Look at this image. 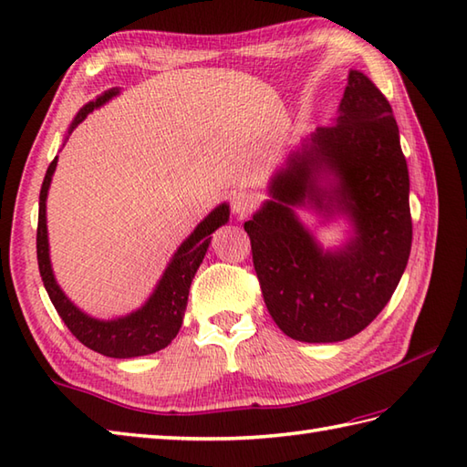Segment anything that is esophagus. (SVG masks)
I'll return each instance as SVG.
<instances>
[{"instance_id":"obj_1","label":"esophagus","mask_w":467,"mask_h":467,"mask_svg":"<svg viewBox=\"0 0 467 467\" xmlns=\"http://www.w3.org/2000/svg\"><path fill=\"white\" fill-rule=\"evenodd\" d=\"M254 204H256V198H254V194L249 192V191H239V192H234L233 198H231L233 213H234L236 216H241V218L249 214V213L253 211V208H254Z\"/></svg>"}]
</instances>
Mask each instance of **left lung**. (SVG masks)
Here are the masks:
<instances>
[{"instance_id":"obj_1","label":"left lung","mask_w":467,"mask_h":467,"mask_svg":"<svg viewBox=\"0 0 467 467\" xmlns=\"http://www.w3.org/2000/svg\"><path fill=\"white\" fill-rule=\"evenodd\" d=\"M244 223L265 305L295 341L337 343L363 331L398 289L411 251L410 172L387 98L351 69L333 124L303 140ZM306 205L345 217L352 234L323 250L299 221Z\"/></svg>"}]
</instances>
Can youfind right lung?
Returning a JSON list of instances; mask_svg holds the SVG:
<instances>
[{
	"instance_id": "add662e5",
	"label": "right lung",
	"mask_w": 467,
	"mask_h": 467,
	"mask_svg": "<svg viewBox=\"0 0 467 467\" xmlns=\"http://www.w3.org/2000/svg\"><path fill=\"white\" fill-rule=\"evenodd\" d=\"M120 94L118 88L106 90L96 100L88 102L80 108L67 128V136L74 132V128L80 124L84 118L94 112L96 108L110 102L114 96ZM66 136V138H67ZM57 166V156L47 166V172L44 178L42 191H39V214H37V265L39 275L46 291L49 295V301L54 303L57 315L78 341L84 343L88 349H92L106 357H114V359H130V357H142L164 349L171 345V341L178 335L182 327L186 303H188V291H191V283L194 275L201 266L204 254L211 244V234L218 226L228 223V204H218L214 211L204 216L194 231L191 233L186 241L178 246L172 254L171 263L164 269L161 281L156 283L152 295L148 296L146 303L132 313L124 317H116V319H96L84 313L80 306H76L67 299V295L59 289V285L52 271V261H49V243H47V223H46V201L47 191L52 184V176Z\"/></svg>"
}]
</instances>
